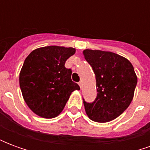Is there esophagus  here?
I'll use <instances>...</instances> for the list:
<instances>
[{
    "instance_id": "esophagus-1",
    "label": "esophagus",
    "mask_w": 150,
    "mask_h": 150,
    "mask_svg": "<svg viewBox=\"0 0 150 150\" xmlns=\"http://www.w3.org/2000/svg\"><path fill=\"white\" fill-rule=\"evenodd\" d=\"M79 85L80 88H82V87H83V82H82V81L79 82Z\"/></svg>"
}]
</instances>
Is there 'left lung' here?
Returning <instances> with one entry per match:
<instances>
[{
    "label": "left lung",
    "instance_id": "1",
    "mask_svg": "<svg viewBox=\"0 0 150 150\" xmlns=\"http://www.w3.org/2000/svg\"><path fill=\"white\" fill-rule=\"evenodd\" d=\"M83 54L96 75L97 95L95 100H83L88 117L96 122L116 119L129 107L137 78L132 63L115 53L85 50Z\"/></svg>",
    "mask_w": 150,
    "mask_h": 150
}]
</instances>
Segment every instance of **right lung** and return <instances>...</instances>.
<instances>
[{"label": "right lung", "instance_id": "obj_1", "mask_svg": "<svg viewBox=\"0 0 150 150\" xmlns=\"http://www.w3.org/2000/svg\"><path fill=\"white\" fill-rule=\"evenodd\" d=\"M75 49L45 46L33 50L25 60L19 76L21 93L38 116L53 118L61 112L72 91L79 86L71 80V69L65 62Z\"/></svg>", "mask_w": 150, "mask_h": 150}]
</instances>
